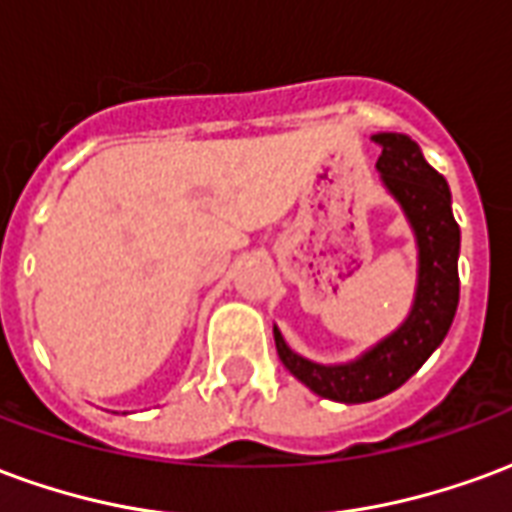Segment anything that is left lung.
<instances>
[{
  "label": "left lung",
  "instance_id": "obj_1",
  "mask_svg": "<svg viewBox=\"0 0 512 512\" xmlns=\"http://www.w3.org/2000/svg\"><path fill=\"white\" fill-rule=\"evenodd\" d=\"M373 142L381 147L376 167L384 175L386 189L403 205L408 222L417 233L419 285L414 310L384 343H378L351 365L337 367L315 365L310 359L293 354L282 334L274 329L282 365L301 384L310 386L315 395L337 403H367L406 384L447 337L461 293V230L452 216L447 180L430 167L417 142L406 134H376Z\"/></svg>",
  "mask_w": 512,
  "mask_h": 512
}]
</instances>
